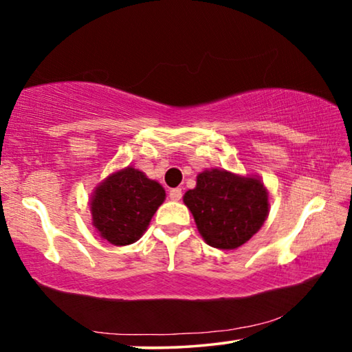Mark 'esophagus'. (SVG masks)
Segmentation results:
<instances>
[{"label": "esophagus", "instance_id": "1", "mask_svg": "<svg viewBox=\"0 0 352 352\" xmlns=\"http://www.w3.org/2000/svg\"><path fill=\"white\" fill-rule=\"evenodd\" d=\"M170 198L173 201H179L181 198H182V190L179 187H176V188H171L170 190Z\"/></svg>", "mask_w": 352, "mask_h": 352}]
</instances>
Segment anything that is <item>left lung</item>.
Here are the masks:
<instances>
[{"instance_id": "8db88e82", "label": "left lung", "mask_w": 352, "mask_h": 352, "mask_svg": "<svg viewBox=\"0 0 352 352\" xmlns=\"http://www.w3.org/2000/svg\"><path fill=\"white\" fill-rule=\"evenodd\" d=\"M206 244L228 251L261 230L270 211V195L258 176H241L223 168L198 173L197 186L184 193Z\"/></svg>"}]
</instances>
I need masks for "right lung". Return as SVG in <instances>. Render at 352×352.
Masks as SVG:
<instances>
[{
  "label": "right lung",
  "mask_w": 352,
  "mask_h": 352,
  "mask_svg": "<svg viewBox=\"0 0 352 352\" xmlns=\"http://www.w3.org/2000/svg\"><path fill=\"white\" fill-rule=\"evenodd\" d=\"M165 188L135 166L104 177L91 193V226L114 246H126L144 235L152 216L165 201Z\"/></svg>",
  "instance_id": "add662e5"
}]
</instances>
